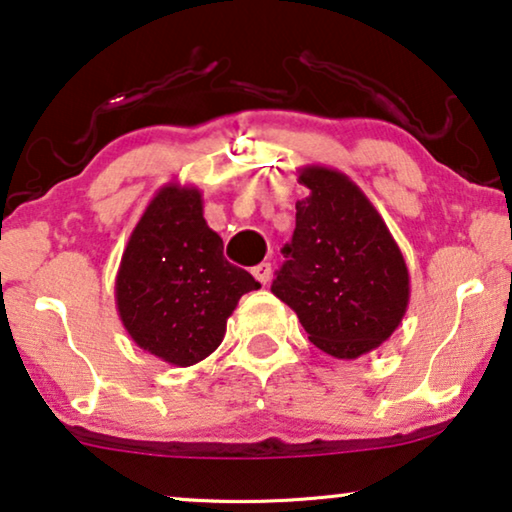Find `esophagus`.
<instances>
[{"label":"esophagus","mask_w":512,"mask_h":512,"mask_svg":"<svg viewBox=\"0 0 512 512\" xmlns=\"http://www.w3.org/2000/svg\"><path fill=\"white\" fill-rule=\"evenodd\" d=\"M251 272H254V277H256L261 284H268L270 279H272V265H270V263H258L256 268L251 270Z\"/></svg>","instance_id":"esophagus-1"}]
</instances>
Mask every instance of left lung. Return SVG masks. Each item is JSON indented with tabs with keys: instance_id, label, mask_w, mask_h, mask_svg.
Returning a JSON list of instances; mask_svg holds the SVG:
<instances>
[{
	"instance_id": "8db88e82",
	"label": "left lung",
	"mask_w": 512,
	"mask_h": 512,
	"mask_svg": "<svg viewBox=\"0 0 512 512\" xmlns=\"http://www.w3.org/2000/svg\"><path fill=\"white\" fill-rule=\"evenodd\" d=\"M296 230L282 249L272 293L298 314L307 338L335 359H359L405 317L410 275L394 235L347 174L305 165Z\"/></svg>"
}]
</instances>
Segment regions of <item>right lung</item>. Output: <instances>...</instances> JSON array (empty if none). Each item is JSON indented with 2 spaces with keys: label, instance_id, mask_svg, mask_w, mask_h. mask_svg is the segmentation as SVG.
Instances as JSON below:
<instances>
[{
  "label": "right lung",
  "instance_id": "obj_1",
  "mask_svg": "<svg viewBox=\"0 0 512 512\" xmlns=\"http://www.w3.org/2000/svg\"><path fill=\"white\" fill-rule=\"evenodd\" d=\"M256 289L247 270L223 258V240L202 216V193L170 181L125 244L116 310L139 349L186 368L221 345L228 317Z\"/></svg>",
  "mask_w": 512,
  "mask_h": 512
}]
</instances>
